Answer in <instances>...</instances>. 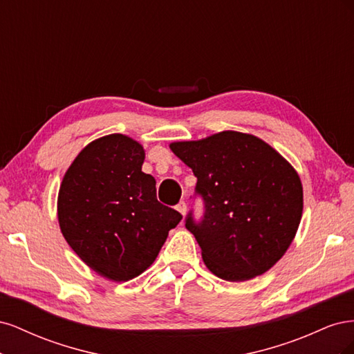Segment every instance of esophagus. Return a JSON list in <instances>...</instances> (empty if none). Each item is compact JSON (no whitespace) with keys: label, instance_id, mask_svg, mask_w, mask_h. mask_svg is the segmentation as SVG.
<instances>
[{"label":"esophagus","instance_id":"obj_1","mask_svg":"<svg viewBox=\"0 0 354 354\" xmlns=\"http://www.w3.org/2000/svg\"><path fill=\"white\" fill-rule=\"evenodd\" d=\"M177 211L181 214V216H185L186 211H187V205H186V202H180L178 205H177Z\"/></svg>","mask_w":354,"mask_h":354}]
</instances>
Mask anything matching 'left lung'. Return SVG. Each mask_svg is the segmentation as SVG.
<instances>
[{
  "label": "left lung",
  "instance_id": "left-lung-1",
  "mask_svg": "<svg viewBox=\"0 0 354 354\" xmlns=\"http://www.w3.org/2000/svg\"><path fill=\"white\" fill-rule=\"evenodd\" d=\"M173 153L198 178L205 214L186 227L211 273L229 282L250 281L279 261L303 216V185L295 168L261 138L221 131L174 142Z\"/></svg>",
  "mask_w": 354,
  "mask_h": 354
}]
</instances>
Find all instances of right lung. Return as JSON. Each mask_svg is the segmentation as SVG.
<instances>
[{
	"instance_id": "add662e5",
	"label": "right lung",
	"mask_w": 354,
	"mask_h": 354,
	"mask_svg": "<svg viewBox=\"0 0 354 354\" xmlns=\"http://www.w3.org/2000/svg\"><path fill=\"white\" fill-rule=\"evenodd\" d=\"M145 149L109 134L85 146L63 176L57 218L63 238L95 273L127 282L152 266L181 214L156 199Z\"/></svg>"
}]
</instances>
